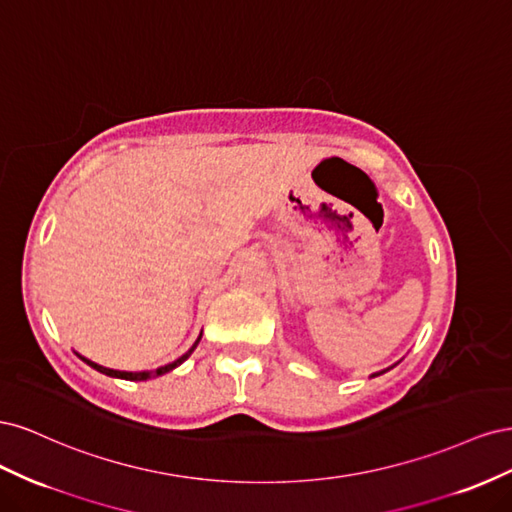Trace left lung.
<instances>
[{"instance_id":"1","label":"left lung","mask_w":512,"mask_h":512,"mask_svg":"<svg viewBox=\"0 0 512 512\" xmlns=\"http://www.w3.org/2000/svg\"><path fill=\"white\" fill-rule=\"evenodd\" d=\"M391 369V367H389ZM389 369H382V371H378V374H374V376H371V378H376V376H380V374H384V371H389Z\"/></svg>"}]
</instances>
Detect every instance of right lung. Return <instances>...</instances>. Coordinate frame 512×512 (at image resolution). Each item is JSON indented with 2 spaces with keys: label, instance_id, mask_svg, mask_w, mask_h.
Segmentation results:
<instances>
[{
  "label": "right lung",
  "instance_id": "right-lung-1",
  "mask_svg": "<svg viewBox=\"0 0 512 512\" xmlns=\"http://www.w3.org/2000/svg\"><path fill=\"white\" fill-rule=\"evenodd\" d=\"M200 337H203V333L198 335V339L194 342V346L185 352L183 356H179L177 361H173V363H168V365H164V367H158V369H153V371H119V369H108V367H102V365H98V363H94V361H89V359H85V356H81V361H85L89 367H94L96 371H100V374H106V376H111V378H121V380H149V378H156V376H162V374H166V371H170V369H175L177 365H181L185 359H188V356L194 352V348L198 346V342H200Z\"/></svg>",
  "mask_w": 512,
  "mask_h": 512
}]
</instances>
